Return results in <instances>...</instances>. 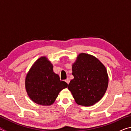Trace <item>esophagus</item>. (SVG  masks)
<instances>
[{
    "label": "esophagus",
    "mask_w": 131,
    "mask_h": 131,
    "mask_svg": "<svg viewBox=\"0 0 131 131\" xmlns=\"http://www.w3.org/2000/svg\"><path fill=\"white\" fill-rule=\"evenodd\" d=\"M65 81L66 82V83H67L68 84H69V83H70V79H69V78H68L67 79L65 80Z\"/></svg>",
    "instance_id": "esophagus-1"
}]
</instances>
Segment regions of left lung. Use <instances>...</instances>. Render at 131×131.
<instances>
[{"mask_svg":"<svg viewBox=\"0 0 131 131\" xmlns=\"http://www.w3.org/2000/svg\"><path fill=\"white\" fill-rule=\"evenodd\" d=\"M74 79L68 85L77 104L83 106L95 105L107 90L108 76L103 64L92 55L80 53L72 64Z\"/></svg>","mask_w":131,"mask_h":131,"instance_id":"1","label":"left lung"}]
</instances>
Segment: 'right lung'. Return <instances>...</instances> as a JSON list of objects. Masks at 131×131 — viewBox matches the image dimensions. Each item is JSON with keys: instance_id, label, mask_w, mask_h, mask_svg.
Returning <instances> with one entry per match:
<instances>
[{"instance_id": "add662e5", "label": "right lung", "mask_w": 131, "mask_h": 131, "mask_svg": "<svg viewBox=\"0 0 131 131\" xmlns=\"http://www.w3.org/2000/svg\"><path fill=\"white\" fill-rule=\"evenodd\" d=\"M25 89L34 102L42 106L54 103L60 91L68 87L65 81L53 70V65L46 57H41L35 62L26 74Z\"/></svg>"}]
</instances>
